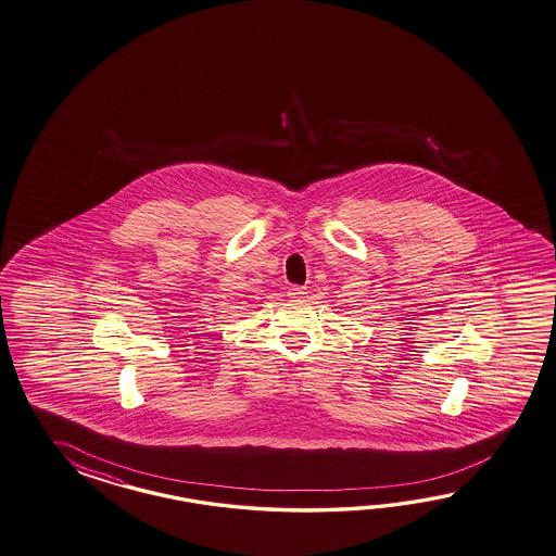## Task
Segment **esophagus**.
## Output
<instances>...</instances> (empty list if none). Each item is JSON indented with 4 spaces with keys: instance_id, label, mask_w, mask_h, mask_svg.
<instances>
[{
    "instance_id": "34e87169",
    "label": "esophagus",
    "mask_w": 556,
    "mask_h": 556,
    "mask_svg": "<svg viewBox=\"0 0 556 556\" xmlns=\"http://www.w3.org/2000/svg\"><path fill=\"white\" fill-rule=\"evenodd\" d=\"M287 295L291 299H303L307 295V289L301 287V285H291L289 291H287Z\"/></svg>"
}]
</instances>
